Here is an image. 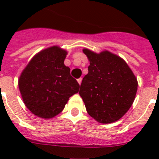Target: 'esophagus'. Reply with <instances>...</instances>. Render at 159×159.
Here are the masks:
<instances>
[{
  "label": "esophagus",
  "mask_w": 159,
  "mask_h": 159,
  "mask_svg": "<svg viewBox=\"0 0 159 159\" xmlns=\"http://www.w3.org/2000/svg\"><path fill=\"white\" fill-rule=\"evenodd\" d=\"M82 77H80V78H78V79H77V82H78L80 85H81V83H82Z\"/></svg>",
  "instance_id": "34e87169"
}]
</instances>
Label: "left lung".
<instances>
[{
    "label": "left lung",
    "instance_id": "8db88e82",
    "mask_svg": "<svg viewBox=\"0 0 159 159\" xmlns=\"http://www.w3.org/2000/svg\"><path fill=\"white\" fill-rule=\"evenodd\" d=\"M83 53L90 65L82 79L80 96L92 118L99 123H113L133 104L137 78L125 60L109 51L96 53L84 48Z\"/></svg>",
    "mask_w": 159,
    "mask_h": 159
}]
</instances>
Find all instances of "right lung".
<instances>
[{"mask_svg":"<svg viewBox=\"0 0 159 159\" xmlns=\"http://www.w3.org/2000/svg\"><path fill=\"white\" fill-rule=\"evenodd\" d=\"M67 51L53 46L40 51L30 60L19 78L24 103L40 118L51 119L62 112L79 84L64 65Z\"/></svg>","mask_w":159,"mask_h":159,"instance_id":"right-lung-1","label":"right lung"}]
</instances>
